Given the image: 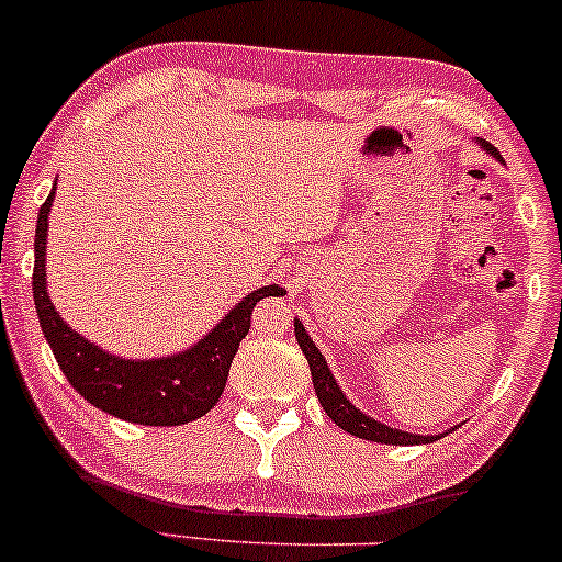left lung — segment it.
Wrapping results in <instances>:
<instances>
[{"instance_id": "1", "label": "left lung", "mask_w": 562, "mask_h": 562, "mask_svg": "<svg viewBox=\"0 0 562 562\" xmlns=\"http://www.w3.org/2000/svg\"><path fill=\"white\" fill-rule=\"evenodd\" d=\"M481 147L486 153H492V158L499 160V153H496L488 142H481ZM293 327H295V340H299L303 357H306V362H308V370H312V383H314V391H317L322 409L327 412V417H330L338 428L348 430V434L357 436V438H367V441H378V443H393V447H409V443H434L436 438L447 436V434H441V436L409 434V430L391 428V425H385V423L375 420V417L364 415V412L348 402L346 393L340 391L338 380H335L319 348L314 346L312 335H308L306 327L301 325V319H295Z\"/></svg>"}]
</instances>
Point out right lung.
<instances>
[{"label": "right lung", "mask_w": 562, "mask_h": 562, "mask_svg": "<svg viewBox=\"0 0 562 562\" xmlns=\"http://www.w3.org/2000/svg\"><path fill=\"white\" fill-rule=\"evenodd\" d=\"M55 187L36 218L34 303L44 338L53 348L68 383L97 409L137 425H184L211 412L222 396L232 359L250 330V312L267 295H282L280 285H263L229 308L198 344L158 359H126L83 338L47 293V229Z\"/></svg>", "instance_id": "1"}]
</instances>
